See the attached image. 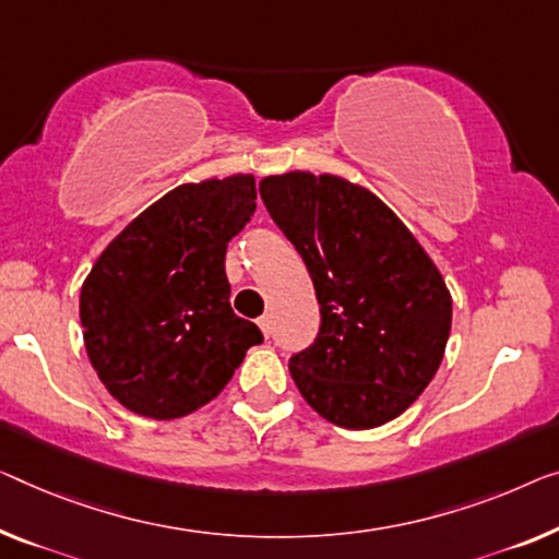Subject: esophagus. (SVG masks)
<instances>
[{
  "label": "esophagus",
  "instance_id": "esophagus-1",
  "mask_svg": "<svg viewBox=\"0 0 559 559\" xmlns=\"http://www.w3.org/2000/svg\"><path fill=\"white\" fill-rule=\"evenodd\" d=\"M258 326H261L263 336L269 338L271 336V316H261V319H258Z\"/></svg>",
  "mask_w": 559,
  "mask_h": 559
}]
</instances>
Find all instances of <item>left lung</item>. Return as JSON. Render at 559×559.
<instances>
[{
  "mask_svg": "<svg viewBox=\"0 0 559 559\" xmlns=\"http://www.w3.org/2000/svg\"><path fill=\"white\" fill-rule=\"evenodd\" d=\"M258 188L321 306L319 336L288 361L298 391L336 427L396 419L435 379L452 329L435 261L384 200L338 175L290 170Z\"/></svg>",
  "mask_w": 559,
  "mask_h": 559,
  "instance_id": "1",
  "label": "left lung"
}]
</instances>
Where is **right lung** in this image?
I'll list each match as a JSON object with an SVG mask.
<instances>
[{"instance_id":"add662e5","label":"right lung","mask_w":559,"mask_h":559,"mask_svg":"<svg viewBox=\"0 0 559 559\" xmlns=\"http://www.w3.org/2000/svg\"><path fill=\"white\" fill-rule=\"evenodd\" d=\"M255 213V178L186 182L130 221L82 283L90 364L124 409L178 419L228 384L255 323L230 308L228 240Z\"/></svg>"}]
</instances>
